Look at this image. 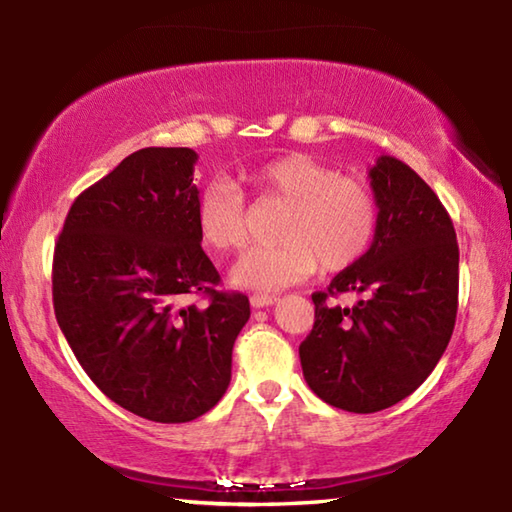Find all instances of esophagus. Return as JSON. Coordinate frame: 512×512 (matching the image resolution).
Returning <instances> with one entry per match:
<instances>
[{"label":"esophagus","instance_id":"34e87169","mask_svg":"<svg viewBox=\"0 0 512 512\" xmlns=\"http://www.w3.org/2000/svg\"><path fill=\"white\" fill-rule=\"evenodd\" d=\"M278 296L275 294H253L250 296V305L253 307H269V305H273V303H278Z\"/></svg>","mask_w":512,"mask_h":512}]
</instances>
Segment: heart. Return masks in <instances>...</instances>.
Returning <instances> with one entry per match:
<instances>
[{
  "mask_svg": "<svg viewBox=\"0 0 512 512\" xmlns=\"http://www.w3.org/2000/svg\"><path fill=\"white\" fill-rule=\"evenodd\" d=\"M259 198L282 200L289 212L278 227V246L243 255L232 282L275 291L305 280L316 266L344 271L367 253L378 230V200L369 184L339 175L310 154H285L246 173ZM196 225L205 246L234 253L248 241L246 205L232 184L214 180L196 198Z\"/></svg>",
  "mask_w": 512,
  "mask_h": 512,
  "instance_id": "1",
  "label": "heart"
}]
</instances>
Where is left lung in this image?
I'll list each match as a JSON object with an SVG mask.
<instances>
[{"instance_id":"1","label":"left lung","mask_w":512,"mask_h":512,"mask_svg":"<svg viewBox=\"0 0 512 512\" xmlns=\"http://www.w3.org/2000/svg\"><path fill=\"white\" fill-rule=\"evenodd\" d=\"M378 200L371 248L316 291L314 328L300 344L303 376L339 410H385L431 376L458 312V241L440 198L408 164L378 157L369 170ZM339 293L353 308L328 304Z\"/></svg>"}]
</instances>
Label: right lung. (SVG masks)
Returning a JSON list of instances; mask_svg holds the SVG:
<instances>
[{"label": "right lung", "mask_w": 512, "mask_h": 512, "mask_svg": "<svg viewBox=\"0 0 512 512\" xmlns=\"http://www.w3.org/2000/svg\"><path fill=\"white\" fill-rule=\"evenodd\" d=\"M191 148L129 154L72 202L54 248L59 328L113 403L159 424L198 419L232 378L234 339L250 319L243 294L200 246ZM207 306H180L186 295Z\"/></svg>", "instance_id": "add662e5"}]
</instances>
